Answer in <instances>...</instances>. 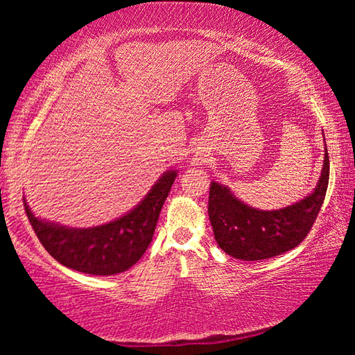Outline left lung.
Returning a JSON list of instances; mask_svg holds the SVG:
<instances>
[{"label":"left lung","instance_id":"obj_1","mask_svg":"<svg viewBox=\"0 0 355 355\" xmlns=\"http://www.w3.org/2000/svg\"><path fill=\"white\" fill-rule=\"evenodd\" d=\"M329 184L326 147L315 191L294 205L263 211L245 205L219 183L209 186L208 216L219 248L244 261L266 260L296 248L309 235L322 207Z\"/></svg>","mask_w":355,"mask_h":355}]
</instances>
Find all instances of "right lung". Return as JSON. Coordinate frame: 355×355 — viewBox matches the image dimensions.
<instances>
[{
  "label": "right lung",
  "instance_id": "1",
  "mask_svg": "<svg viewBox=\"0 0 355 355\" xmlns=\"http://www.w3.org/2000/svg\"><path fill=\"white\" fill-rule=\"evenodd\" d=\"M175 177L177 171L166 172L130 213L92 228H69L37 219L25 199L23 203L39 241L56 261L80 272L114 275L137 263L152 243L159 211Z\"/></svg>",
  "mask_w": 355,
  "mask_h": 355
}]
</instances>
